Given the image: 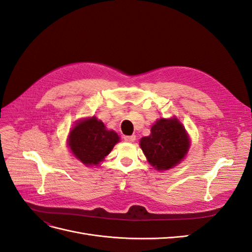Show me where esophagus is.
<instances>
[{
    "mask_svg": "<svg viewBox=\"0 0 252 252\" xmlns=\"http://www.w3.org/2000/svg\"><path fill=\"white\" fill-rule=\"evenodd\" d=\"M124 141L126 142H134L135 140V135L132 134V135H124Z\"/></svg>",
    "mask_w": 252,
    "mask_h": 252,
    "instance_id": "34e87169",
    "label": "esophagus"
}]
</instances>
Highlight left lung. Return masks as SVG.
Wrapping results in <instances>:
<instances>
[{"label": "left lung", "instance_id": "left-lung-1", "mask_svg": "<svg viewBox=\"0 0 252 252\" xmlns=\"http://www.w3.org/2000/svg\"><path fill=\"white\" fill-rule=\"evenodd\" d=\"M148 162L158 170H167L180 163L187 154L189 139L177 119H161L151 127L149 136L140 141Z\"/></svg>", "mask_w": 252, "mask_h": 252}]
</instances>
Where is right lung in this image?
Segmentation results:
<instances>
[{
  "label": "right lung",
  "mask_w": 252,
  "mask_h": 252,
  "mask_svg": "<svg viewBox=\"0 0 252 252\" xmlns=\"http://www.w3.org/2000/svg\"><path fill=\"white\" fill-rule=\"evenodd\" d=\"M120 138L113 130H107L103 122L95 117L77 123L69 133L72 154L86 166L97 165L109 155Z\"/></svg>",
  "instance_id": "obj_1"
}]
</instances>
